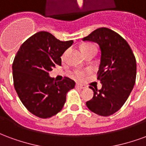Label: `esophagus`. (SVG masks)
<instances>
[{
    "label": "esophagus",
    "instance_id": "esophagus-1",
    "mask_svg": "<svg viewBox=\"0 0 146 146\" xmlns=\"http://www.w3.org/2000/svg\"><path fill=\"white\" fill-rule=\"evenodd\" d=\"M76 87L80 89H85L87 88V86L84 85V84H78V83L76 84Z\"/></svg>",
    "mask_w": 146,
    "mask_h": 146
}]
</instances>
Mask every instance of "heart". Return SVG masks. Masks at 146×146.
<instances>
[{
    "label": "heart",
    "mask_w": 146,
    "mask_h": 146,
    "mask_svg": "<svg viewBox=\"0 0 146 146\" xmlns=\"http://www.w3.org/2000/svg\"><path fill=\"white\" fill-rule=\"evenodd\" d=\"M81 51H83V53L90 51H96V48H95V45L92 44H84L81 47ZM85 70H76L74 72V76L78 79L83 78L84 76H85Z\"/></svg>",
    "instance_id": "heart-1"
}]
</instances>
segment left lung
I'll use <instances>...</instances> for the list:
<instances>
[{
    "instance_id": "1",
    "label": "left lung",
    "mask_w": 146,
    "mask_h": 146,
    "mask_svg": "<svg viewBox=\"0 0 146 146\" xmlns=\"http://www.w3.org/2000/svg\"><path fill=\"white\" fill-rule=\"evenodd\" d=\"M96 42L101 50L98 80L102 87L93 88L94 96L86 102L89 110L99 116H109L125 103L136 80V59L128 43L113 30L102 27L83 38Z\"/></svg>"
}]
</instances>
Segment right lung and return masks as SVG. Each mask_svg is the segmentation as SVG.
<instances>
[{"label":"right lung","instance_id":"right-lung-1","mask_svg":"<svg viewBox=\"0 0 146 146\" xmlns=\"http://www.w3.org/2000/svg\"><path fill=\"white\" fill-rule=\"evenodd\" d=\"M73 43L61 41L51 33L40 31L27 39L15 56V89L24 106L40 118H50L60 112L67 92L75 87L76 83L69 77L56 82L48 73L61 66V56Z\"/></svg>","mask_w":146,"mask_h":146}]
</instances>
